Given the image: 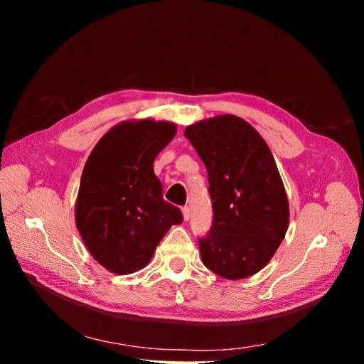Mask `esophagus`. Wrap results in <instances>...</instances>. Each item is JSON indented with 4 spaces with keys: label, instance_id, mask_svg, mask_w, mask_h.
<instances>
[{
    "label": "esophagus",
    "instance_id": "obj_1",
    "mask_svg": "<svg viewBox=\"0 0 364 364\" xmlns=\"http://www.w3.org/2000/svg\"><path fill=\"white\" fill-rule=\"evenodd\" d=\"M182 215H183L185 222L190 218V208H188V206H183V208H182Z\"/></svg>",
    "mask_w": 364,
    "mask_h": 364
}]
</instances>
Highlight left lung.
I'll list each match as a JSON object with an SVG mask.
<instances>
[{
    "mask_svg": "<svg viewBox=\"0 0 364 364\" xmlns=\"http://www.w3.org/2000/svg\"><path fill=\"white\" fill-rule=\"evenodd\" d=\"M208 170L213 228L199 240L205 266L226 279L264 269L289 229V199L267 142L246 119L217 115L186 126Z\"/></svg>",
    "mask_w": 364,
    "mask_h": 364,
    "instance_id": "1",
    "label": "left lung"
}]
</instances>
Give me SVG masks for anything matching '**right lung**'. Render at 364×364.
Wrapping results in <instances>:
<instances>
[{
  "instance_id": "add662e5",
  "label": "right lung",
  "mask_w": 364,
  "mask_h": 364,
  "mask_svg": "<svg viewBox=\"0 0 364 364\" xmlns=\"http://www.w3.org/2000/svg\"><path fill=\"white\" fill-rule=\"evenodd\" d=\"M170 121H121L87 156L75 200V226L92 258L115 274L150 262L159 241L182 223L179 208L162 199L153 171L159 151L176 135Z\"/></svg>"
}]
</instances>
